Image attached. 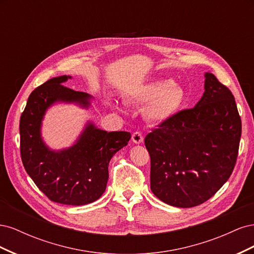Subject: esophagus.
<instances>
[{
    "mask_svg": "<svg viewBox=\"0 0 254 254\" xmlns=\"http://www.w3.org/2000/svg\"><path fill=\"white\" fill-rule=\"evenodd\" d=\"M131 139H132V142H133V143H135V144H141V143L143 142V135H142L141 132L135 131V132L132 133Z\"/></svg>",
    "mask_w": 254,
    "mask_h": 254,
    "instance_id": "obj_1",
    "label": "esophagus"
}]
</instances>
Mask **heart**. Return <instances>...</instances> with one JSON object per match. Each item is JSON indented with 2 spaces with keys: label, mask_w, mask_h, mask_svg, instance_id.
<instances>
[{
  "label": "heart",
  "mask_w": 254,
  "mask_h": 254,
  "mask_svg": "<svg viewBox=\"0 0 254 254\" xmlns=\"http://www.w3.org/2000/svg\"><path fill=\"white\" fill-rule=\"evenodd\" d=\"M183 89L171 79H158L146 82L130 91L126 101L146 105L145 115L150 122L162 124L173 119L184 103Z\"/></svg>",
  "instance_id": "b5f03b06"
}]
</instances>
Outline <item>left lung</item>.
<instances>
[{"instance_id":"8db88e82","label":"left lung","mask_w":254,"mask_h":254,"mask_svg":"<svg viewBox=\"0 0 254 254\" xmlns=\"http://www.w3.org/2000/svg\"><path fill=\"white\" fill-rule=\"evenodd\" d=\"M204 77V93L194 108L145 137L151 191L177 207L210 199L230 178L238 155L242 121L234 96L212 73Z\"/></svg>"}]
</instances>
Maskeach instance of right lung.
Returning a JSON list of instances; mask_svg holds the SVG:
<instances>
[{
  "label": "right lung",
  "mask_w": 254,
  "mask_h": 254,
  "mask_svg": "<svg viewBox=\"0 0 254 254\" xmlns=\"http://www.w3.org/2000/svg\"><path fill=\"white\" fill-rule=\"evenodd\" d=\"M71 76L54 77L30 93L20 119L22 163L36 186L50 200L83 205L101 197L107 187L111 158L130 140V132H107L88 122L71 147L53 150L41 136L44 114L56 103L88 108L92 96L64 83Z\"/></svg>",
  "instance_id": "obj_1"
}]
</instances>
